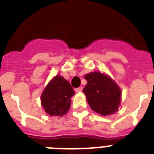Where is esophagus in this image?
Here are the masks:
<instances>
[{"label": "esophagus", "instance_id": "1", "mask_svg": "<svg viewBox=\"0 0 154 154\" xmlns=\"http://www.w3.org/2000/svg\"><path fill=\"white\" fill-rule=\"evenodd\" d=\"M82 91V87H79V88H77V89H75V92L76 93H81Z\"/></svg>", "mask_w": 154, "mask_h": 154}]
</instances>
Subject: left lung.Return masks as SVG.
<instances>
[{"label": "left lung", "mask_w": 154, "mask_h": 154, "mask_svg": "<svg viewBox=\"0 0 154 154\" xmlns=\"http://www.w3.org/2000/svg\"><path fill=\"white\" fill-rule=\"evenodd\" d=\"M85 79L87 84L83 93L92 110L101 116L117 112L122 98V91L117 83L108 75L99 72H89Z\"/></svg>", "instance_id": "left-lung-1"}]
</instances>
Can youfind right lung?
I'll return each instance as SVG.
<instances>
[{"mask_svg":"<svg viewBox=\"0 0 154 154\" xmlns=\"http://www.w3.org/2000/svg\"><path fill=\"white\" fill-rule=\"evenodd\" d=\"M73 89L68 81L57 75L49 82L41 96L42 105L50 116L61 117L69 111Z\"/></svg>","mask_w":154,"mask_h":154,"instance_id":"obj_1","label":"right lung"}]
</instances>
